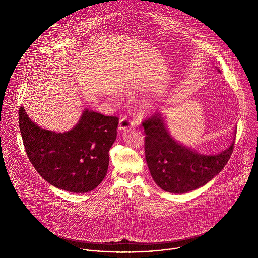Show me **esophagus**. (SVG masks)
I'll return each instance as SVG.
<instances>
[{
	"label": "esophagus",
	"instance_id": "34e87169",
	"mask_svg": "<svg viewBox=\"0 0 258 258\" xmlns=\"http://www.w3.org/2000/svg\"><path fill=\"white\" fill-rule=\"evenodd\" d=\"M134 125H135L134 121L127 119L126 117H123V118H121L120 121H119V126H118V128H119V131H126V130L133 127Z\"/></svg>",
	"mask_w": 258,
	"mask_h": 258
}]
</instances>
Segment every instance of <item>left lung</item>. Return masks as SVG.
Returning a JSON list of instances; mask_svg holds the SVG:
<instances>
[{"instance_id":"1","label":"left lung","mask_w":258,"mask_h":258,"mask_svg":"<svg viewBox=\"0 0 258 258\" xmlns=\"http://www.w3.org/2000/svg\"><path fill=\"white\" fill-rule=\"evenodd\" d=\"M143 126L147 164L154 181L166 192L182 194L206 185L222 171L234 150L235 139L220 153L200 154L170 136L161 114L144 120Z\"/></svg>"}]
</instances>
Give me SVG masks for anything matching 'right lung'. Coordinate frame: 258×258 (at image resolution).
Segmentation results:
<instances>
[{"mask_svg":"<svg viewBox=\"0 0 258 258\" xmlns=\"http://www.w3.org/2000/svg\"><path fill=\"white\" fill-rule=\"evenodd\" d=\"M118 117L85 109L68 132L57 133L36 125L19 109V128L26 154L42 177L71 193L98 187L109 165V150L117 136Z\"/></svg>","mask_w":258,"mask_h":258,"instance_id":"obj_1","label":"right lung"}]
</instances>
